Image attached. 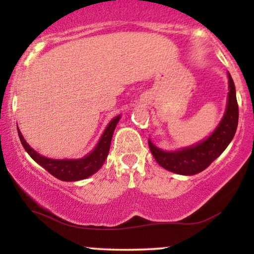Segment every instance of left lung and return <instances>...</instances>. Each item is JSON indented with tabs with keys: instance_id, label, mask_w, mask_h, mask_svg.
Here are the masks:
<instances>
[{
	"instance_id": "obj_1",
	"label": "left lung",
	"mask_w": 254,
	"mask_h": 254,
	"mask_svg": "<svg viewBox=\"0 0 254 254\" xmlns=\"http://www.w3.org/2000/svg\"><path fill=\"white\" fill-rule=\"evenodd\" d=\"M228 82L229 93L226 112L218 127L208 138L191 147L176 151H164L151 143L150 139L148 141L151 154L161 167L177 174L193 176L209 167L211 162L217 159L228 147L235 135L239 121L237 93L229 72Z\"/></svg>"
}]
</instances>
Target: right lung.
Wrapping results in <instances>:
<instances>
[{
	"label": "right lung",
	"instance_id": "right-lung-1",
	"mask_svg": "<svg viewBox=\"0 0 254 254\" xmlns=\"http://www.w3.org/2000/svg\"><path fill=\"white\" fill-rule=\"evenodd\" d=\"M119 119H121V116H117V117H115L110 122L107 127L104 131L103 136L99 139L97 147L90 151L88 155L82 157V159H49V157L40 155L39 153H37L33 148H31L28 145L27 142L25 141L24 136L20 132L19 127H17V133H19L20 141H21V144L24 145L25 150L27 151L28 155L37 164H39L42 167L45 168L49 173L56 177L57 179L63 180V182H76V180H82L93 176L104 165L105 160H106L107 155H109L113 131H115L116 127H117Z\"/></svg>",
	"mask_w": 254,
	"mask_h": 254
}]
</instances>
